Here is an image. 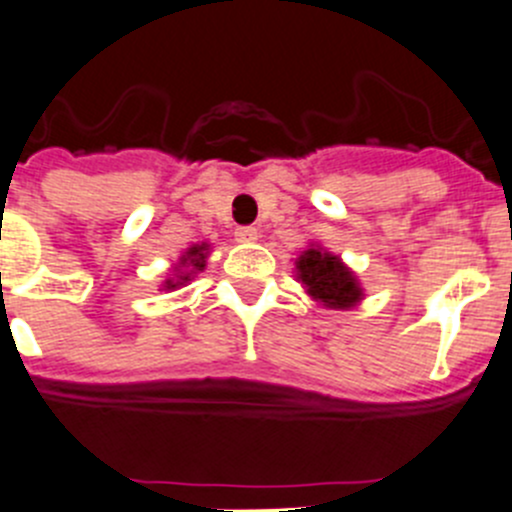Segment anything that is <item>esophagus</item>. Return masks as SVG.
<instances>
[{"label": "esophagus", "mask_w": 512, "mask_h": 512, "mask_svg": "<svg viewBox=\"0 0 512 512\" xmlns=\"http://www.w3.org/2000/svg\"><path fill=\"white\" fill-rule=\"evenodd\" d=\"M235 240L237 242H255L257 240V230L255 227H237L235 230Z\"/></svg>", "instance_id": "1"}]
</instances>
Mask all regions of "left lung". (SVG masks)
Returning a JSON list of instances; mask_svg holds the SVG:
<instances>
[{
	"mask_svg": "<svg viewBox=\"0 0 512 512\" xmlns=\"http://www.w3.org/2000/svg\"><path fill=\"white\" fill-rule=\"evenodd\" d=\"M297 277L307 287L315 300L325 302L327 307H352L362 297L357 280L352 272L340 262V257L310 247L297 260Z\"/></svg>",
	"mask_w": 512,
	"mask_h": 512,
	"instance_id": "left-lung-1",
	"label": "left lung"
}]
</instances>
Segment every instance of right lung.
I'll return each instance as SVG.
<instances>
[{
  "instance_id": "1",
  "label": "right lung",
  "mask_w": 512,
  "mask_h": 512,
  "mask_svg": "<svg viewBox=\"0 0 512 512\" xmlns=\"http://www.w3.org/2000/svg\"><path fill=\"white\" fill-rule=\"evenodd\" d=\"M205 250H207V245L190 247V250H187V255H182L180 265H192V267H195V270H202V267H205V257H207V255H205ZM190 275H192V270H190V272H185V275L177 277V282H175V280H167V287H177V285H182V282L190 280Z\"/></svg>"
}]
</instances>
